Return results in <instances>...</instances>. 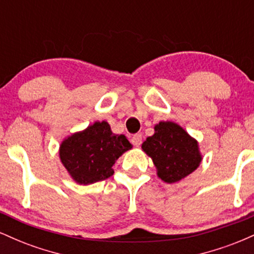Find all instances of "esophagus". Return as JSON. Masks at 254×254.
Masks as SVG:
<instances>
[{
    "label": "esophagus",
    "mask_w": 254,
    "mask_h": 254,
    "mask_svg": "<svg viewBox=\"0 0 254 254\" xmlns=\"http://www.w3.org/2000/svg\"><path fill=\"white\" fill-rule=\"evenodd\" d=\"M131 143H132L135 147H139L142 143V135L141 133H136L131 137Z\"/></svg>",
    "instance_id": "34e87169"
}]
</instances>
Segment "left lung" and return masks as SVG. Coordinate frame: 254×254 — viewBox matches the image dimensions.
I'll list each match as a JSON object with an SVG mask.
<instances>
[{
	"label": "left lung",
	"mask_w": 254,
	"mask_h": 254,
	"mask_svg": "<svg viewBox=\"0 0 254 254\" xmlns=\"http://www.w3.org/2000/svg\"><path fill=\"white\" fill-rule=\"evenodd\" d=\"M142 149L153 159L159 178L168 184L189 176L202 161L196 139L172 122L155 125V133L145 139Z\"/></svg>",
	"instance_id": "obj_1"
}]
</instances>
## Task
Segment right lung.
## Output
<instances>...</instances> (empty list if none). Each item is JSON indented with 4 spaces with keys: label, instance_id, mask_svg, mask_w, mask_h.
Masks as SVG:
<instances>
[{
    "label": "right lung",
    "instance_id": "obj_1",
    "mask_svg": "<svg viewBox=\"0 0 254 254\" xmlns=\"http://www.w3.org/2000/svg\"><path fill=\"white\" fill-rule=\"evenodd\" d=\"M131 147L124 135L112 133L106 122H97L64 139L60 156L72 179L88 185L112 176L116 160Z\"/></svg>",
    "mask_w": 254,
    "mask_h": 254
}]
</instances>
